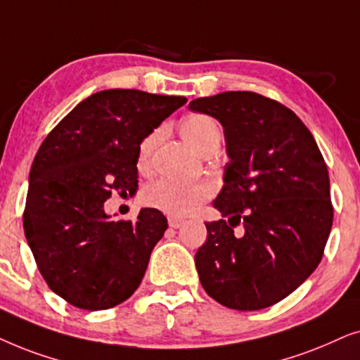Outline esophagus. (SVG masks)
Instances as JSON below:
<instances>
[{"instance_id":"1","label":"esophagus","mask_w":360,"mask_h":360,"mask_svg":"<svg viewBox=\"0 0 360 360\" xmlns=\"http://www.w3.org/2000/svg\"><path fill=\"white\" fill-rule=\"evenodd\" d=\"M184 222H186V220L179 219V217H169V220H167V224H169V227H172V229L183 227Z\"/></svg>"}]
</instances>
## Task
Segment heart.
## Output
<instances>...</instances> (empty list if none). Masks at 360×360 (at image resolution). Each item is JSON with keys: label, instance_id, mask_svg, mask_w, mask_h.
<instances>
[{"label": "heart", "instance_id": "b5f03b06", "mask_svg": "<svg viewBox=\"0 0 360 360\" xmlns=\"http://www.w3.org/2000/svg\"><path fill=\"white\" fill-rule=\"evenodd\" d=\"M181 133L184 140L194 148L195 151H202L204 148L220 145L219 123L209 115H191L181 123ZM158 131L151 133L141 141L140 151H138V166L145 169L150 165L153 148L156 145ZM209 195V186L202 183H177L172 179H158L151 183L143 193V199L151 207L160 209L166 214L181 215L189 212L199 202Z\"/></svg>", "mask_w": 360, "mask_h": 360}]
</instances>
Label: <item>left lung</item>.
<instances>
[{
  "label": "left lung",
  "mask_w": 360,
  "mask_h": 360,
  "mask_svg": "<svg viewBox=\"0 0 360 360\" xmlns=\"http://www.w3.org/2000/svg\"><path fill=\"white\" fill-rule=\"evenodd\" d=\"M189 110L224 128L229 162L195 268L210 298L255 311L293 293L323 258L333 225L328 167L304 123L253 92L195 98ZM242 224L244 233L233 229Z\"/></svg>",
  "instance_id": "obj_1"
}]
</instances>
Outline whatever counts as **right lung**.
Here are the masks:
<instances>
[{"mask_svg":"<svg viewBox=\"0 0 360 360\" xmlns=\"http://www.w3.org/2000/svg\"><path fill=\"white\" fill-rule=\"evenodd\" d=\"M186 102L102 90L75 105L42 141L30 172L24 236L46 283L75 308H113L140 286L167 220L151 207L135 222L115 220L105 200L115 191L136 193L141 141Z\"/></svg>","mask_w":360,"mask_h":360,"instance_id":"obj_1","label":"right lung"}]
</instances>
